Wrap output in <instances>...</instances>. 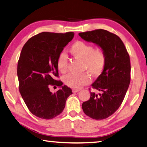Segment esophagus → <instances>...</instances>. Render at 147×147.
Listing matches in <instances>:
<instances>
[{"instance_id":"esophagus-1","label":"esophagus","mask_w":147,"mask_h":147,"mask_svg":"<svg viewBox=\"0 0 147 147\" xmlns=\"http://www.w3.org/2000/svg\"><path fill=\"white\" fill-rule=\"evenodd\" d=\"M78 91H80V89H73V93H77V92Z\"/></svg>"}]
</instances>
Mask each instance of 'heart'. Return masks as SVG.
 I'll list each match as a JSON object with an SVG mask.
<instances>
[{"label":"heart","instance_id":"heart-1","mask_svg":"<svg viewBox=\"0 0 147 147\" xmlns=\"http://www.w3.org/2000/svg\"><path fill=\"white\" fill-rule=\"evenodd\" d=\"M69 51L76 59L83 61L84 70L88 71L91 75L98 76L103 73L106 64V56L102 49H94L92 45L82 41H76L70 47ZM56 65L60 73H65L67 59L65 54H61L58 56ZM63 82L69 88L80 89L90 83L91 78L88 73L71 74L64 77Z\"/></svg>","mask_w":147,"mask_h":147}]
</instances>
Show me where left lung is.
Segmentation results:
<instances>
[{
    "instance_id": "8db88e82",
    "label": "left lung",
    "mask_w": 147,
    "mask_h": 147,
    "mask_svg": "<svg viewBox=\"0 0 147 147\" xmlns=\"http://www.w3.org/2000/svg\"><path fill=\"white\" fill-rule=\"evenodd\" d=\"M78 35L84 40L100 47L106 56L103 73L91 85L99 93L90 92V98L82 105L86 115L102 120L115 113L124 100L130 82V56L120 38L105 30Z\"/></svg>"
}]
</instances>
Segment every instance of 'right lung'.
<instances>
[{"mask_svg": "<svg viewBox=\"0 0 147 147\" xmlns=\"http://www.w3.org/2000/svg\"><path fill=\"white\" fill-rule=\"evenodd\" d=\"M74 32H41L29 39L22 49L17 64L19 91L30 111L39 118L53 119L63 111L72 90L55 79L56 61ZM51 85L61 89L53 94Z\"/></svg>", "mask_w": 147, "mask_h": 147, "instance_id": "1", "label": "right lung"}]
</instances>
